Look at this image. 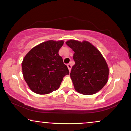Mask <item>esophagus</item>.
Instances as JSON below:
<instances>
[{
	"label": "esophagus",
	"mask_w": 131,
	"mask_h": 131,
	"mask_svg": "<svg viewBox=\"0 0 131 131\" xmlns=\"http://www.w3.org/2000/svg\"><path fill=\"white\" fill-rule=\"evenodd\" d=\"M67 66H68V69H69V71L70 72H71V70L72 66H71V65L70 63H68V65H67Z\"/></svg>",
	"instance_id": "1"
}]
</instances>
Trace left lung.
<instances>
[{"label": "left lung", "mask_w": 131, "mask_h": 131, "mask_svg": "<svg viewBox=\"0 0 131 131\" xmlns=\"http://www.w3.org/2000/svg\"><path fill=\"white\" fill-rule=\"evenodd\" d=\"M75 52L70 76L75 90L83 95H92L100 91L108 80L109 68L102 54L87 41L70 40L66 42Z\"/></svg>", "instance_id": "obj_1"}]
</instances>
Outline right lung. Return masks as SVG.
Instances as JSON below:
<instances>
[{"label": "right lung", "mask_w": 131, "mask_h": 131, "mask_svg": "<svg viewBox=\"0 0 131 131\" xmlns=\"http://www.w3.org/2000/svg\"><path fill=\"white\" fill-rule=\"evenodd\" d=\"M63 41L48 40L32 48L22 63L23 78L30 89L38 94H48L59 88L69 72L59 56Z\"/></svg>", "instance_id": "1"}]
</instances>
